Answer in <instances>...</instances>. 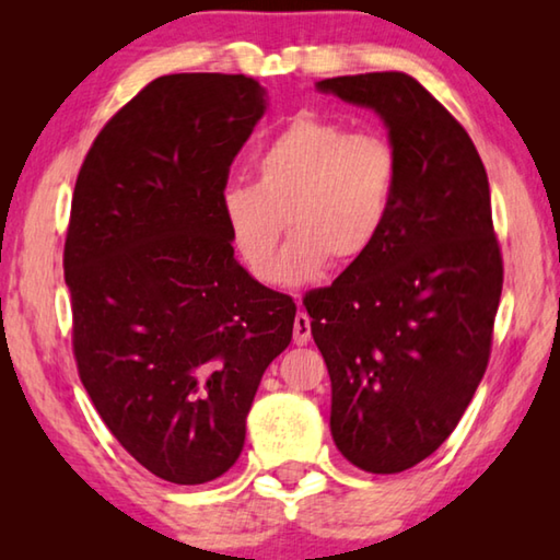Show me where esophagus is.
I'll return each instance as SVG.
<instances>
[{"label":"esophagus","mask_w":560,"mask_h":560,"mask_svg":"<svg viewBox=\"0 0 560 560\" xmlns=\"http://www.w3.org/2000/svg\"><path fill=\"white\" fill-rule=\"evenodd\" d=\"M308 340H311V318L308 314L299 311L296 318H293V343L306 346Z\"/></svg>","instance_id":"esophagus-1"}]
</instances>
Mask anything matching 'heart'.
I'll return each mask as SVG.
<instances>
[{"label":"heart","mask_w":560,"mask_h":560,"mask_svg":"<svg viewBox=\"0 0 560 560\" xmlns=\"http://www.w3.org/2000/svg\"><path fill=\"white\" fill-rule=\"evenodd\" d=\"M257 183H234L222 214L236 257L261 283L314 279L334 259L353 264L390 220L397 155L377 132L299 113L254 158ZM294 230L278 267V240Z\"/></svg>","instance_id":"1"}]
</instances>
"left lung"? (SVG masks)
Here are the masks:
<instances>
[{"instance_id":"obj_1","label":"left lung","mask_w":560,"mask_h":560,"mask_svg":"<svg viewBox=\"0 0 560 560\" xmlns=\"http://www.w3.org/2000/svg\"><path fill=\"white\" fill-rule=\"evenodd\" d=\"M381 113L397 192L381 240L303 296L334 387L330 434L358 469L397 474L450 438L487 371L504 259L467 130L402 71L318 81Z\"/></svg>"}]
</instances>
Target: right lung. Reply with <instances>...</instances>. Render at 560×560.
<instances>
[{"instance_id": "right-lung-1", "label": "right lung", "mask_w": 560, "mask_h": 560, "mask_svg": "<svg viewBox=\"0 0 560 560\" xmlns=\"http://www.w3.org/2000/svg\"><path fill=\"white\" fill-rule=\"evenodd\" d=\"M267 96L244 73L160 75L93 140L63 244L86 393L132 459L205 485L244 447L296 303L234 259L222 195Z\"/></svg>"}]
</instances>
